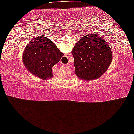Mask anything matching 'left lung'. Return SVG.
<instances>
[{
	"label": "left lung",
	"instance_id": "1",
	"mask_svg": "<svg viewBox=\"0 0 134 134\" xmlns=\"http://www.w3.org/2000/svg\"><path fill=\"white\" fill-rule=\"evenodd\" d=\"M75 74L86 81L96 80L107 71L113 55L108 44L99 35L92 34L82 37L72 51Z\"/></svg>",
	"mask_w": 134,
	"mask_h": 134
}]
</instances>
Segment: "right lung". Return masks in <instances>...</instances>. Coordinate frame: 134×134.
I'll return each mask as SVG.
<instances>
[{"label":"right lung","instance_id":"1","mask_svg":"<svg viewBox=\"0 0 134 134\" xmlns=\"http://www.w3.org/2000/svg\"><path fill=\"white\" fill-rule=\"evenodd\" d=\"M63 55L53 41L44 36H38L25 47L23 62L33 75L47 80L53 77L52 68Z\"/></svg>","mask_w":134,"mask_h":134}]
</instances>
